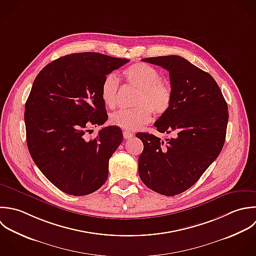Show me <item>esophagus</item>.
Here are the masks:
<instances>
[{
    "instance_id": "esophagus-1",
    "label": "esophagus",
    "mask_w": 256,
    "mask_h": 256,
    "mask_svg": "<svg viewBox=\"0 0 256 256\" xmlns=\"http://www.w3.org/2000/svg\"><path fill=\"white\" fill-rule=\"evenodd\" d=\"M122 134H124V138L126 140L130 138H132V136H134V134H132V132H128V130H124V132H122Z\"/></svg>"
}]
</instances>
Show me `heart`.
<instances>
[{
    "label": "heart",
    "instance_id": "obj_1",
    "mask_svg": "<svg viewBox=\"0 0 256 256\" xmlns=\"http://www.w3.org/2000/svg\"><path fill=\"white\" fill-rule=\"evenodd\" d=\"M126 82L136 88L138 94L134 100L136 108L114 112L110 122L112 126L126 130H136L150 120V110L156 116L164 114L172 104V90L160 82V74L150 64L136 62L124 72ZM120 80L114 74H108L102 80L100 94L104 104L114 108L118 102Z\"/></svg>",
    "mask_w": 256,
    "mask_h": 256
}]
</instances>
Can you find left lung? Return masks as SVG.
I'll return each instance as SVG.
<instances>
[{
	"mask_svg": "<svg viewBox=\"0 0 256 256\" xmlns=\"http://www.w3.org/2000/svg\"><path fill=\"white\" fill-rule=\"evenodd\" d=\"M170 72L172 104L154 122L166 142L138 132L144 150L138 174L152 190L174 196L192 188L220 156L226 136L228 104L214 78L180 56L142 58Z\"/></svg>",
	"mask_w": 256,
	"mask_h": 256,
	"instance_id": "left-lung-1",
	"label": "left lung"
}]
</instances>
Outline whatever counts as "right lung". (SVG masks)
Wrapping results in <instances>:
<instances>
[{"mask_svg":"<svg viewBox=\"0 0 256 256\" xmlns=\"http://www.w3.org/2000/svg\"><path fill=\"white\" fill-rule=\"evenodd\" d=\"M128 62L100 52L70 54L46 64L34 80L24 106L28 148L42 174L68 194H92L108 180L122 130L102 128L94 140L86 132L108 120L102 80Z\"/></svg>","mask_w":256,"mask_h":256,"instance_id":"1","label":"right lung"}]
</instances>
